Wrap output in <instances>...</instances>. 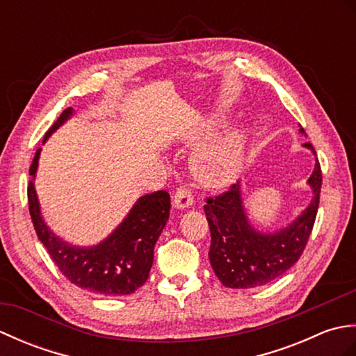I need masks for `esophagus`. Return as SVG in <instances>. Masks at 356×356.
Returning a JSON list of instances; mask_svg holds the SVG:
<instances>
[{"instance_id":"esophagus-1","label":"esophagus","mask_w":356,"mask_h":356,"mask_svg":"<svg viewBox=\"0 0 356 356\" xmlns=\"http://www.w3.org/2000/svg\"><path fill=\"white\" fill-rule=\"evenodd\" d=\"M174 205L179 209L184 208H190L193 205V193L188 186L182 185L176 190V194H174Z\"/></svg>"}]
</instances>
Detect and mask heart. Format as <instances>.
Masks as SVG:
<instances>
[{"label": "heart", "mask_w": 356, "mask_h": 356, "mask_svg": "<svg viewBox=\"0 0 356 356\" xmlns=\"http://www.w3.org/2000/svg\"><path fill=\"white\" fill-rule=\"evenodd\" d=\"M243 153V136L232 133L193 156V171L202 184L220 186L236 176Z\"/></svg>", "instance_id": "heart-1"}]
</instances>
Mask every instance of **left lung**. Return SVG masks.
<instances>
[{
	"label": "left lung",
	"mask_w": 356,
	"mask_h": 356,
	"mask_svg": "<svg viewBox=\"0 0 356 356\" xmlns=\"http://www.w3.org/2000/svg\"><path fill=\"white\" fill-rule=\"evenodd\" d=\"M300 131L305 133L303 128ZM305 147L315 154L312 143L307 142ZM307 184L314 191L309 207L287 228L277 232H260L248 222L240 184L207 199L203 209L211 231L209 261L223 286L252 289L268 284L298 261L311 237L318 211L323 184L318 161Z\"/></svg>",
	"instance_id": "8db88e82"
}]
</instances>
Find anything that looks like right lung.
Listing matches in <instances>:
<instances>
[{
  "instance_id": "add662e5",
  "label": "right lung",
  "mask_w": 356,
  "mask_h": 356,
  "mask_svg": "<svg viewBox=\"0 0 356 356\" xmlns=\"http://www.w3.org/2000/svg\"><path fill=\"white\" fill-rule=\"evenodd\" d=\"M73 115L72 108L61 113L44 142ZM40 151H36L29 174L35 177ZM29 211L36 236L47 249L63 275L81 289L97 295H128L147 282L153 266L154 245L170 217V194L156 191L145 194L134 203L130 213L118 228L99 245L79 248L65 243L45 225L36 197L33 179L27 186Z\"/></svg>"
}]
</instances>
